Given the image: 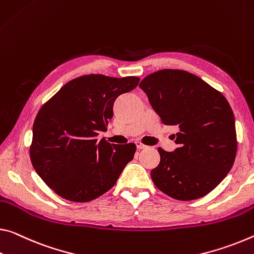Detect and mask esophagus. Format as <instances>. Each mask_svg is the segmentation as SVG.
<instances>
[{
	"label": "esophagus",
	"mask_w": 254,
	"mask_h": 254,
	"mask_svg": "<svg viewBox=\"0 0 254 254\" xmlns=\"http://www.w3.org/2000/svg\"><path fill=\"white\" fill-rule=\"evenodd\" d=\"M135 146H136V148L139 149V150H141V149L147 148V146H144V144H143V143H141L140 141H136V142H135Z\"/></svg>",
	"instance_id": "34e87169"
}]
</instances>
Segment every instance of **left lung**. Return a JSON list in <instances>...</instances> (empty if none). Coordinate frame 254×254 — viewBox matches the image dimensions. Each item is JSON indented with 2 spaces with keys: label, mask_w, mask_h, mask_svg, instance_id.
<instances>
[{
  "label": "left lung",
  "mask_w": 254,
  "mask_h": 254,
  "mask_svg": "<svg viewBox=\"0 0 254 254\" xmlns=\"http://www.w3.org/2000/svg\"><path fill=\"white\" fill-rule=\"evenodd\" d=\"M139 87L166 126H176L178 148H158L160 163L151 179L176 200H194L214 190L234 164L237 142L234 114L219 91L183 70L147 75Z\"/></svg>",
  "instance_id": "8db88e82"
}]
</instances>
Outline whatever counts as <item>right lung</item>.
<instances>
[{
    "label": "right lung",
    "mask_w": 254,
    "mask_h": 254,
    "mask_svg": "<svg viewBox=\"0 0 254 254\" xmlns=\"http://www.w3.org/2000/svg\"><path fill=\"white\" fill-rule=\"evenodd\" d=\"M139 78L88 74L75 78L40 108L33 127L31 164L56 194L88 202L114 187L133 159L135 144L120 146L102 139L120 95L138 86Z\"/></svg>",
    "instance_id": "right-lung-1"
}]
</instances>
